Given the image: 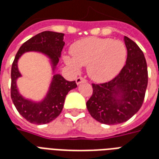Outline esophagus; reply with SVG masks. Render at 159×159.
Returning <instances> with one entry per match:
<instances>
[{"label": "esophagus", "instance_id": "34e87169", "mask_svg": "<svg viewBox=\"0 0 159 159\" xmlns=\"http://www.w3.org/2000/svg\"><path fill=\"white\" fill-rule=\"evenodd\" d=\"M83 82H86V79H84L83 77H77L76 79V83L77 85L80 84L81 83H83Z\"/></svg>", "mask_w": 159, "mask_h": 159}]
</instances>
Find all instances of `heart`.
Masks as SVG:
<instances>
[{"mask_svg": "<svg viewBox=\"0 0 159 159\" xmlns=\"http://www.w3.org/2000/svg\"><path fill=\"white\" fill-rule=\"evenodd\" d=\"M71 55H66L64 61L74 71L87 66L90 78L97 83L110 81L121 71L127 59V48L118 40L88 37L73 43Z\"/></svg>", "mask_w": 159, "mask_h": 159, "instance_id": "heart-1", "label": "heart"}]
</instances>
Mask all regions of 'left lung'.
<instances>
[{"instance_id":"left-lung-1","label":"left lung","mask_w":159,"mask_h":159,"mask_svg":"<svg viewBox=\"0 0 159 159\" xmlns=\"http://www.w3.org/2000/svg\"><path fill=\"white\" fill-rule=\"evenodd\" d=\"M124 42L128 52L125 66L112 80L93 83V94L86 104L94 119L108 125L124 123L140 110L148 83L143 52L127 36Z\"/></svg>"}]
</instances>
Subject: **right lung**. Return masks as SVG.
Wrapping results in <instances>:
<instances>
[{
    "instance_id": "1",
    "label": "right lung",
    "mask_w": 159,
    "mask_h": 159,
    "mask_svg": "<svg viewBox=\"0 0 159 159\" xmlns=\"http://www.w3.org/2000/svg\"><path fill=\"white\" fill-rule=\"evenodd\" d=\"M64 46L63 33L43 31L25 42L16 54L11 70V98L19 114L30 123L46 124L55 119L62 111L68 92L76 88L75 81L69 82L61 75L55 74ZM27 52H42L49 58L52 66L54 76L49 91L45 98L38 102L23 97L16 88V80L21 76L17 68V61Z\"/></svg>"
}]
</instances>
